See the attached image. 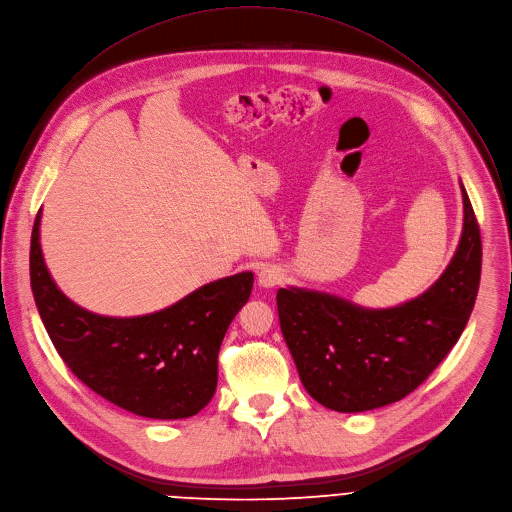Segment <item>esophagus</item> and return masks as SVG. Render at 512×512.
I'll return each mask as SVG.
<instances>
[{"label":"esophagus","instance_id":"34e87169","mask_svg":"<svg viewBox=\"0 0 512 512\" xmlns=\"http://www.w3.org/2000/svg\"><path fill=\"white\" fill-rule=\"evenodd\" d=\"M282 278H284V272H282L280 268H276V266H264V268L258 272V282H260V286H264V288H272V286L280 284Z\"/></svg>","mask_w":512,"mask_h":512}]
</instances>
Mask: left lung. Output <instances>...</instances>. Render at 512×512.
Returning a JSON list of instances; mask_svg holds the SVG:
<instances>
[{
  "instance_id": "obj_1",
  "label": "left lung",
  "mask_w": 512,
  "mask_h": 512,
  "mask_svg": "<svg viewBox=\"0 0 512 512\" xmlns=\"http://www.w3.org/2000/svg\"><path fill=\"white\" fill-rule=\"evenodd\" d=\"M464 228L444 274L418 298L365 309L347 298L280 288L284 341L304 389L329 410L355 414L412 393L458 343L480 284L482 242L464 185Z\"/></svg>"
}]
</instances>
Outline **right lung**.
Instances as JSON below:
<instances>
[{
    "instance_id": "1",
    "label": "right lung",
    "mask_w": 512,
    "mask_h": 512,
    "mask_svg": "<svg viewBox=\"0 0 512 512\" xmlns=\"http://www.w3.org/2000/svg\"><path fill=\"white\" fill-rule=\"evenodd\" d=\"M36 216L30 282L40 319L58 355L94 393L151 420L191 418L218 385L224 335L248 302L254 274L203 284L163 311L143 317H102L72 302L52 280Z\"/></svg>"
}]
</instances>
